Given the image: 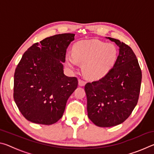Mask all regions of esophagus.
<instances>
[{
    "mask_svg": "<svg viewBox=\"0 0 154 154\" xmlns=\"http://www.w3.org/2000/svg\"><path fill=\"white\" fill-rule=\"evenodd\" d=\"M85 85V82L82 79H79V86H84Z\"/></svg>",
    "mask_w": 154,
    "mask_h": 154,
    "instance_id": "34e87169",
    "label": "esophagus"
}]
</instances>
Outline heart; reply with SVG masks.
<instances>
[{
    "instance_id": "1",
    "label": "heart",
    "mask_w": 154,
    "mask_h": 154,
    "mask_svg": "<svg viewBox=\"0 0 154 154\" xmlns=\"http://www.w3.org/2000/svg\"><path fill=\"white\" fill-rule=\"evenodd\" d=\"M118 58V50L112 44L98 40L77 43L72 52H67L66 63L71 69L83 63V69L88 76L100 78L111 71Z\"/></svg>"
}]
</instances>
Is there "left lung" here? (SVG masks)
<instances>
[{"label": "left lung", "instance_id": "left-lung-1", "mask_svg": "<svg viewBox=\"0 0 154 154\" xmlns=\"http://www.w3.org/2000/svg\"><path fill=\"white\" fill-rule=\"evenodd\" d=\"M107 38L119 47L116 64L105 77L85 85L88 118L100 127L117 126L128 118L139 100L142 79L132 49L118 39Z\"/></svg>", "mask_w": 154, "mask_h": 154}]
</instances>
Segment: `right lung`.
Returning a JSON list of instances; mask_svg holds the SVG:
<instances>
[{
  "instance_id": "1",
  "label": "right lung",
  "mask_w": 154,
  "mask_h": 154,
  "mask_svg": "<svg viewBox=\"0 0 154 154\" xmlns=\"http://www.w3.org/2000/svg\"><path fill=\"white\" fill-rule=\"evenodd\" d=\"M75 34L56 35L28 49L15 69L14 98L21 113L35 124L51 125L63 116L77 89L76 77L64 74L66 49Z\"/></svg>"
}]
</instances>
